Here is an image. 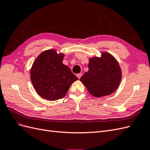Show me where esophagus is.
<instances>
[{
	"mask_svg": "<svg viewBox=\"0 0 150 150\" xmlns=\"http://www.w3.org/2000/svg\"><path fill=\"white\" fill-rule=\"evenodd\" d=\"M76 76H77V77H78V79H80V78H81V76H82V73H79V74H77V75H76Z\"/></svg>",
	"mask_w": 150,
	"mask_h": 150,
	"instance_id": "1",
	"label": "esophagus"
}]
</instances>
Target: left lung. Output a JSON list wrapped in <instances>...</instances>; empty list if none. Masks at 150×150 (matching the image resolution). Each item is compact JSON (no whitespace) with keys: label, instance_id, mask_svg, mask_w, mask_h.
<instances>
[{"label":"left lung","instance_id":"8db88e82","mask_svg":"<svg viewBox=\"0 0 150 150\" xmlns=\"http://www.w3.org/2000/svg\"><path fill=\"white\" fill-rule=\"evenodd\" d=\"M89 71L80 78L89 93L94 97H103L114 93L121 79L118 62L111 54L103 52L101 57L89 59Z\"/></svg>","mask_w":150,"mask_h":150}]
</instances>
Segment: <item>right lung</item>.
Segmentation results:
<instances>
[{"label": "right lung", "mask_w": 150, "mask_h": 150, "mask_svg": "<svg viewBox=\"0 0 150 150\" xmlns=\"http://www.w3.org/2000/svg\"><path fill=\"white\" fill-rule=\"evenodd\" d=\"M64 54L46 50L35 59L30 69V79L40 97L56 101L66 96L71 84L78 78L63 64Z\"/></svg>", "instance_id": "1"}]
</instances>
